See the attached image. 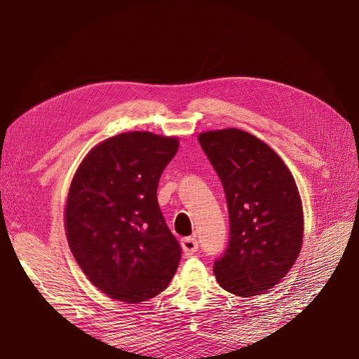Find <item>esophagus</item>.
Instances as JSON below:
<instances>
[{
    "instance_id": "esophagus-1",
    "label": "esophagus",
    "mask_w": 359,
    "mask_h": 359,
    "mask_svg": "<svg viewBox=\"0 0 359 359\" xmlns=\"http://www.w3.org/2000/svg\"><path fill=\"white\" fill-rule=\"evenodd\" d=\"M182 249H183L186 256H191V255L198 252L199 243H198V240L195 237H186V238L182 240Z\"/></svg>"
}]
</instances>
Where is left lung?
Wrapping results in <instances>:
<instances>
[{"label":"left lung","instance_id":"1","mask_svg":"<svg viewBox=\"0 0 359 359\" xmlns=\"http://www.w3.org/2000/svg\"><path fill=\"white\" fill-rule=\"evenodd\" d=\"M227 199L230 237L214 262L221 288L253 297L279 284L303 244V206L295 180L275 151L241 129L198 137Z\"/></svg>","mask_w":359,"mask_h":359}]
</instances>
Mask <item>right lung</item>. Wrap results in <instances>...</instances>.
<instances>
[{
    "label": "right lung",
    "mask_w": 359,
    "mask_h": 359,
    "mask_svg": "<svg viewBox=\"0 0 359 359\" xmlns=\"http://www.w3.org/2000/svg\"><path fill=\"white\" fill-rule=\"evenodd\" d=\"M179 140L126 132L94 147L67 198L69 249L94 287L135 304L167 288L182 257L157 201Z\"/></svg>",
    "instance_id": "right-lung-1"
}]
</instances>
